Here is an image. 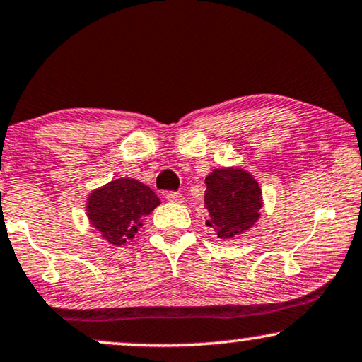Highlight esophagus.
<instances>
[{
  "instance_id": "esophagus-1",
  "label": "esophagus",
  "mask_w": 362,
  "mask_h": 362,
  "mask_svg": "<svg viewBox=\"0 0 362 362\" xmlns=\"http://www.w3.org/2000/svg\"><path fill=\"white\" fill-rule=\"evenodd\" d=\"M165 198H167V200H169V202H172V203H182V202H183L182 193H179V192H170V193H167Z\"/></svg>"
}]
</instances>
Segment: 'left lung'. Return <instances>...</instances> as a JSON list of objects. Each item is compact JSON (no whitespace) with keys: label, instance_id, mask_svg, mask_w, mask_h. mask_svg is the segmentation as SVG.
Segmentation results:
<instances>
[{"label":"left lung","instance_id":"obj_1","mask_svg":"<svg viewBox=\"0 0 362 362\" xmlns=\"http://www.w3.org/2000/svg\"><path fill=\"white\" fill-rule=\"evenodd\" d=\"M206 226L220 239H231L246 233L261 216L262 192L249 172L228 167L215 169L205 179Z\"/></svg>","mask_w":362,"mask_h":362}]
</instances>
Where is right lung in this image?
Returning a JSON list of instances; mask_svg holds the SVG:
<instances>
[{"label":"right lung","instance_id":"right-lung-1","mask_svg":"<svg viewBox=\"0 0 362 362\" xmlns=\"http://www.w3.org/2000/svg\"><path fill=\"white\" fill-rule=\"evenodd\" d=\"M160 205L149 187L134 179H116L96 188L86 202L91 226L110 244L121 246L134 238L142 218Z\"/></svg>","mask_w":362,"mask_h":362}]
</instances>
